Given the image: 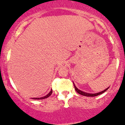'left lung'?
I'll return each mask as SVG.
<instances>
[{
  "label": "left lung",
  "mask_w": 125,
  "mask_h": 125,
  "mask_svg": "<svg viewBox=\"0 0 125 125\" xmlns=\"http://www.w3.org/2000/svg\"><path fill=\"white\" fill-rule=\"evenodd\" d=\"M73 83H74V82H73ZM74 88H75V91H77V93H79V94H80V95H84V96H86V97H95V96H97V95H100V94H103V93H104V92L106 91L107 90V89H108V88H109V87H108V88H107L106 89H105L104 90L102 91L101 92H99V93H95V94H91V93H85V92H83L82 91L80 90V89H78L77 88L76 86H75V84L74 83Z\"/></svg>",
  "instance_id": "left-lung-1"
}]
</instances>
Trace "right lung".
Here are the masks:
<instances>
[{
    "mask_svg": "<svg viewBox=\"0 0 125 125\" xmlns=\"http://www.w3.org/2000/svg\"><path fill=\"white\" fill-rule=\"evenodd\" d=\"M52 89H51V91H50V93H49L48 94H47V95H45V96L42 97H39V98H35L34 97V98H32V99H35V100H42V99H46V98H48V97H50V95H51V94H52Z\"/></svg>",
    "mask_w": 125,
    "mask_h": 125,
    "instance_id": "obj_1",
    "label": "right lung"
}]
</instances>
